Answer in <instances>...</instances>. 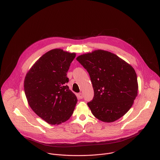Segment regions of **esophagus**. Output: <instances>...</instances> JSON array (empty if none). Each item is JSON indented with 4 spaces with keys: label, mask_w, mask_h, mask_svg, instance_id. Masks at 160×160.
<instances>
[{
    "label": "esophagus",
    "mask_w": 160,
    "mask_h": 160,
    "mask_svg": "<svg viewBox=\"0 0 160 160\" xmlns=\"http://www.w3.org/2000/svg\"><path fill=\"white\" fill-rule=\"evenodd\" d=\"M77 97L79 99H82L83 98V95H82V94L81 92H80V93L77 94Z\"/></svg>",
    "instance_id": "esophagus-1"
}]
</instances>
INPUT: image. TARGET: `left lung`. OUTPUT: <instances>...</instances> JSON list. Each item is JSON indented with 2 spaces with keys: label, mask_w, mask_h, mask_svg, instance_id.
Masks as SVG:
<instances>
[{
  "label": "left lung",
  "mask_w": 160,
  "mask_h": 160,
  "mask_svg": "<svg viewBox=\"0 0 160 160\" xmlns=\"http://www.w3.org/2000/svg\"><path fill=\"white\" fill-rule=\"evenodd\" d=\"M76 60L87 70L92 84L94 98L88 103L92 114L106 122L124 116L138 96L134 68L116 54L101 49L79 56Z\"/></svg>",
  "instance_id": "left-lung-1"
}]
</instances>
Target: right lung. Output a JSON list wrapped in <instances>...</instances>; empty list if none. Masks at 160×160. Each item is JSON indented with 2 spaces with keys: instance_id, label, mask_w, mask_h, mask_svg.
I'll use <instances>...</instances> for the list:
<instances>
[{
  "instance_id": "right-lung-1",
  "label": "right lung",
  "mask_w": 160,
  "mask_h": 160,
  "mask_svg": "<svg viewBox=\"0 0 160 160\" xmlns=\"http://www.w3.org/2000/svg\"><path fill=\"white\" fill-rule=\"evenodd\" d=\"M76 53L52 49L42 56L28 72L24 91L33 111L50 124H59L72 116L78 102L69 89L67 72Z\"/></svg>"
}]
</instances>
